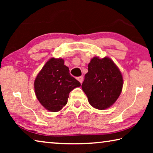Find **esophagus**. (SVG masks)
Masks as SVG:
<instances>
[{
    "label": "esophagus",
    "mask_w": 153,
    "mask_h": 153,
    "mask_svg": "<svg viewBox=\"0 0 153 153\" xmlns=\"http://www.w3.org/2000/svg\"><path fill=\"white\" fill-rule=\"evenodd\" d=\"M77 80H78V81L82 84V82H83V77H82V76L78 77H77Z\"/></svg>",
    "instance_id": "esophagus-1"
}]
</instances>
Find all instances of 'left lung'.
I'll return each instance as SVG.
<instances>
[{
    "label": "left lung",
    "mask_w": 153,
    "mask_h": 153,
    "mask_svg": "<svg viewBox=\"0 0 153 153\" xmlns=\"http://www.w3.org/2000/svg\"><path fill=\"white\" fill-rule=\"evenodd\" d=\"M88 67L82 88L90 105L97 109H106L120 97L123 84L122 75L108 57L94 56Z\"/></svg>",
    "instance_id": "left-lung-1"
}]
</instances>
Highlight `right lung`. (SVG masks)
Listing matches in <instances>:
<instances>
[{
    "instance_id": "obj_1",
    "label": "right lung",
    "mask_w": 153,
    "mask_h": 153,
    "mask_svg": "<svg viewBox=\"0 0 153 153\" xmlns=\"http://www.w3.org/2000/svg\"><path fill=\"white\" fill-rule=\"evenodd\" d=\"M80 86L61 58L49 59L34 81L36 97L40 104L51 112L61 110L67 104L69 92Z\"/></svg>"
}]
</instances>
